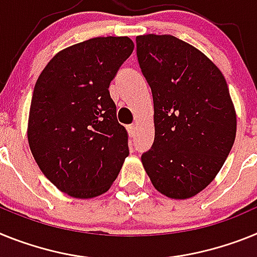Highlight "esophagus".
Returning a JSON list of instances; mask_svg holds the SVG:
<instances>
[{"mask_svg":"<svg viewBox=\"0 0 257 257\" xmlns=\"http://www.w3.org/2000/svg\"><path fill=\"white\" fill-rule=\"evenodd\" d=\"M126 129H128L129 136H131V137H135L136 132H137V126H136V124H132V125H128V126H126Z\"/></svg>","mask_w":257,"mask_h":257,"instance_id":"1","label":"esophagus"}]
</instances>
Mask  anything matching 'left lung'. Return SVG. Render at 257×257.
I'll return each instance as SVG.
<instances>
[{"mask_svg": "<svg viewBox=\"0 0 257 257\" xmlns=\"http://www.w3.org/2000/svg\"><path fill=\"white\" fill-rule=\"evenodd\" d=\"M136 42L153 91L155 126L142 164L159 193L189 199L213 181L235 140L226 80L207 55L175 36L150 33Z\"/></svg>", "mask_w": 257, "mask_h": 257, "instance_id": "8db88e82", "label": "left lung"}]
</instances>
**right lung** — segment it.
Wrapping results in <instances>:
<instances>
[{"label": "right lung", "instance_id": "right-lung-1", "mask_svg": "<svg viewBox=\"0 0 257 257\" xmlns=\"http://www.w3.org/2000/svg\"><path fill=\"white\" fill-rule=\"evenodd\" d=\"M133 49L126 36L79 42L57 53L36 81L31 153L49 181L76 199L106 193L129 155L108 86Z\"/></svg>", "mask_w": 257, "mask_h": 257}]
</instances>
